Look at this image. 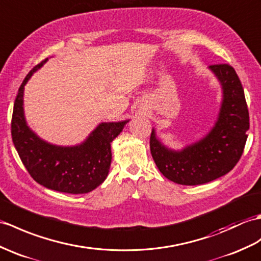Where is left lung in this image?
Masks as SVG:
<instances>
[{"mask_svg":"<svg viewBox=\"0 0 261 261\" xmlns=\"http://www.w3.org/2000/svg\"><path fill=\"white\" fill-rule=\"evenodd\" d=\"M209 68L219 79L223 100L216 125L202 140L173 151L150 136V150L160 172L169 180L185 186L210 182L232 170L244 152L249 130V112L239 77L229 64Z\"/></svg>","mask_w":261,"mask_h":261,"instance_id":"obj_1","label":"left lung"}]
</instances>
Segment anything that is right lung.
Listing matches in <instances>:
<instances>
[{"instance_id": "right-lung-1", "label": "right lung", "mask_w": 261, "mask_h": 261, "mask_svg": "<svg viewBox=\"0 0 261 261\" xmlns=\"http://www.w3.org/2000/svg\"><path fill=\"white\" fill-rule=\"evenodd\" d=\"M45 61L29 72L17 92L11 122L12 140L24 167L36 182L60 192L88 193L106 180L112 159L111 142L128 121L101 123L86 142L76 147H58L41 140L24 119L23 91L33 72Z\"/></svg>"}]
</instances>
